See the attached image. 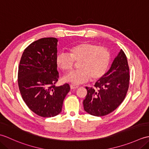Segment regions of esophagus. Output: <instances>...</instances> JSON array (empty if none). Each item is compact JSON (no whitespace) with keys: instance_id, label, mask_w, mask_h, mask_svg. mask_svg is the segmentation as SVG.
I'll return each instance as SVG.
<instances>
[{"instance_id":"obj_1","label":"esophagus","mask_w":149,"mask_h":149,"mask_svg":"<svg viewBox=\"0 0 149 149\" xmlns=\"http://www.w3.org/2000/svg\"><path fill=\"white\" fill-rule=\"evenodd\" d=\"M70 86L71 89H76V88H78V86H77V85H74V84H70Z\"/></svg>"}]
</instances>
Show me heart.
<instances>
[{
	"label": "heart",
	"mask_w": 149,
	"mask_h": 149,
	"mask_svg": "<svg viewBox=\"0 0 149 149\" xmlns=\"http://www.w3.org/2000/svg\"><path fill=\"white\" fill-rule=\"evenodd\" d=\"M110 52L106 47L91 43H81L71 47L69 54L61 52L56 57V63L64 72H70L75 62L78 63L79 70L72 72L63 79L75 84L86 82L90 78L95 81L105 74L109 67Z\"/></svg>",
	"instance_id": "b5f03b06"
}]
</instances>
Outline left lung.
<instances>
[{"mask_svg": "<svg viewBox=\"0 0 149 149\" xmlns=\"http://www.w3.org/2000/svg\"><path fill=\"white\" fill-rule=\"evenodd\" d=\"M130 75L128 62L121 49L106 74L96 82L95 88L86 87L84 109L91 115L102 116L118 107L128 91Z\"/></svg>", "mask_w": 149, "mask_h": 149, "instance_id": "left-lung-1", "label": "left lung"}]
</instances>
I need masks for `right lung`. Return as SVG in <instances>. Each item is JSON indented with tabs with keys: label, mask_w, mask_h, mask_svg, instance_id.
Masks as SVG:
<instances>
[{
	"label": "right lung",
	"mask_w": 149,
	"mask_h": 149,
	"mask_svg": "<svg viewBox=\"0 0 149 149\" xmlns=\"http://www.w3.org/2000/svg\"><path fill=\"white\" fill-rule=\"evenodd\" d=\"M56 38H43L31 43L21 57L18 72V88L28 107L37 115L53 117L61 113L63 100L70 88L56 86Z\"/></svg>",
	"instance_id": "add662e5"
}]
</instances>
